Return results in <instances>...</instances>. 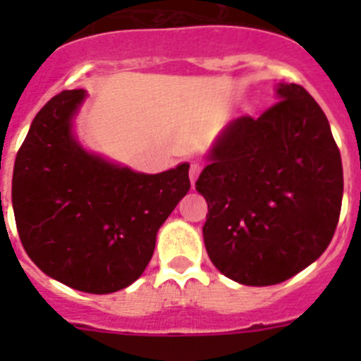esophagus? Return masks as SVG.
Here are the masks:
<instances>
[{
    "instance_id": "obj_1",
    "label": "esophagus",
    "mask_w": 361,
    "mask_h": 361,
    "mask_svg": "<svg viewBox=\"0 0 361 361\" xmlns=\"http://www.w3.org/2000/svg\"><path fill=\"white\" fill-rule=\"evenodd\" d=\"M200 173V164L199 162H191L190 166V178H191V186H195V180Z\"/></svg>"
}]
</instances>
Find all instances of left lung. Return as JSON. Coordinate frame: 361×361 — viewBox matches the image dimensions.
Returning <instances> with one entry per match:
<instances>
[{"label":"left lung","mask_w":361,"mask_h":361,"mask_svg":"<svg viewBox=\"0 0 361 361\" xmlns=\"http://www.w3.org/2000/svg\"><path fill=\"white\" fill-rule=\"evenodd\" d=\"M222 130L195 183L208 202L202 228L213 266L244 286H275L327 250L343 197L329 121L300 85Z\"/></svg>","instance_id":"obj_1"}]
</instances>
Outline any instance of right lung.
Wrapping results in <instances>:
<instances>
[{"label":"right lung","instance_id":"obj_1","mask_svg":"<svg viewBox=\"0 0 361 361\" xmlns=\"http://www.w3.org/2000/svg\"><path fill=\"white\" fill-rule=\"evenodd\" d=\"M85 99V90H65L34 117L16 157L12 208L44 275L108 295L142 275L159 228L190 190V164L149 175L88 152L73 132Z\"/></svg>","mask_w":361,"mask_h":361}]
</instances>
